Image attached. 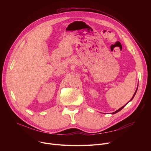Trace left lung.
<instances>
[{
    "instance_id": "1",
    "label": "left lung",
    "mask_w": 151,
    "mask_h": 151,
    "mask_svg": "<svg viewBox=\"0 0 151 151\" xmlns=\"http://www.w3.org/2000/svg\"><path fill=\"white\" fill-rule=\"evenodd\" d=\"M137 89H138V88H137V90H136V91H135V92H134V94H133V97H132V99H131V100H130V101H131V100H132V99H133V97H134V96H135V94H136V93H137ZM129 102H128V103H129ZM128 103H127V104H128ZM127 104H126V105H127ZM124 105V106H122V107H121V108H119V109H118V110H117V111H115V112H114V113H111V114H115V113H117V112H119V111H121V109H122V108H124V106H125V105Z\"/></svg>"
}]
</instances>
